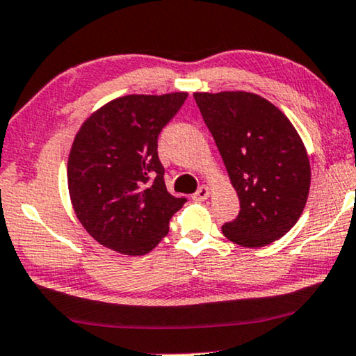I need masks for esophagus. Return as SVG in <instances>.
Instances as JSON below:
<instances>
[{
    "label": "esophagus",
    "mask_w": 356,
    "mask_h": 356,
    "mask_svg": "<svg viewBox=\"0 0 356 356\" xmlns=\"http://www.w3.org/2000/svg\"><path fill=\"white\" fill-rule=\"evenodd\" d=\"M210 193H211V188H210V187H208V186H202L195 193H193L192 198H193V200H195V202H203V200H207L208 197H210Z\"/></svg>",
    "instance_id": "1"
}]
</instances>
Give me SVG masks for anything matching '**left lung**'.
Returning <instances> with one entry per match:
<instances>
[{"label":"left lung","mask_w":356,"mask_h":356,"mask_svg":"<svg viewBox=\"0 0 356 356\" xmlns=\"http://www.w3.org/2000/svg\"><path fill=\"white\" fill-rule=\"evenodd\" d=\"M225 161L241 211L221 231L243 248H264L300 220L311 186L306 146L285 113L248 91L193 92Z\"/></svg>","instance_id":"1"}]
</instances>
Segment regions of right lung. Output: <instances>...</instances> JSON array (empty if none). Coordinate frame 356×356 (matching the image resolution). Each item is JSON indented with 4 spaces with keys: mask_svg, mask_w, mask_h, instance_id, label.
Masks as SVG:
<instances>
[{
    "mask_svg": "<svg viewBox=\"0 0 356 356\" xmlns=\"http://www.w3.org/2000/svg\"><path fill=\"white\" fill-rule=\"evenodd\" d=\"M188 92L130 94L92 112L68 156L74 215L104 248L145 255L169 233V220L186 203L165 188L158 135Z\"/></svg>",
    "mask_w": 356,
    "mask_h": 356,
    "instance_id": "1",
    "label": "right lung"
}]
</instances>
